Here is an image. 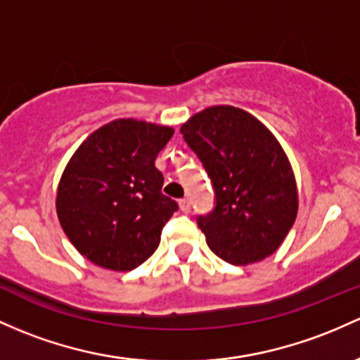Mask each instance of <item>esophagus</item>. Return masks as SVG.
<instances>
[{"label": "esophagus", "mask_w": 360, "mask_h": 360, "mask_svg": "<svg viewBox=\"0 0 360 360\" xmlns=\"http://www.w3.org/2000/svg\"><path fill=\"white\" fill-rule=\"evenodd\" d=\"M179 208H181V210H183L184 213H188L189 210H191V201H189L188 198L179 200Z\"/></svg>", "instance_id": "1"}]
</instances>
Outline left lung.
<instances>
[{"mask_svg": "<svg viewBox=\"0 0 360 360\" xmlns=\"http://www.w3.org/2000/svg\"><path fill=\"white\" fill-rule=\"evenodd\" d=\"M181 133L215 188V210L198 219L210 250L236 266L262 262L278 250L297 217L299 191L274 133L234 105L193 114Z\"/></svg>", "mask_w": 360, "mask_h": 360, "instance_id": "obj_1", "label": "left lung"}]
</instances>
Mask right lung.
Wrapping results in <instances>:
<instances>
[{
  "mask_svg": "<svg viewBox=\"0 0 360 360\" xmlns=\"http://www.w3.org/2000/svg\"><path fill=\"white\" fill-rule=\"evenodd\" d=\"M171 126L121 117L82 141L56 189L58 220L82 256L97 266L129 271L159 248L177 203L162 195L155 159Z\"/></svg>",
  "mask_w": 360,
  "mask_h": 360,
  "instance_id": "add662e5",
  "label": "right lung"
}]
</instances>
